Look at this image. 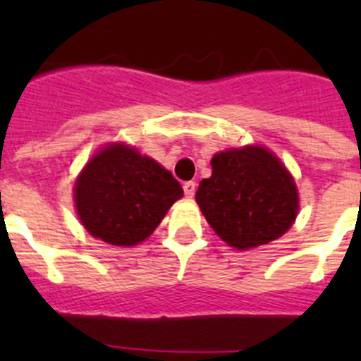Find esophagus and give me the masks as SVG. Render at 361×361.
Masks as SVG:
<instances>
[{
    "label": "esophagus",
    "instance_id": "esophagus-1",
    "mask_svg": "<svg viewBox=\"0 0 361 361\" xmlns=\"http://www.w3.org/2000/svg\"><path fill=\"white\" fill-rule=\"evenodd\" d=\"M184 195H186V199H193V195H195L197 191V184L193 183V180H188V183H184Z\"/></svg>",
    "mask_w": 361,
    "mask_h": 361
}]
</instances>
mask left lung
Instances as JSON below:
<instances>
[{
	"label": "left lung",
	"mask_w": 361,
	"mask_h": 361,
	"mask_svg": "<svg viewBox=\"0 0 361 361\" xmlns=\"http://www.w3.org/2000/svg\"><path fill=\"white\" fill-rule=\"evenodd\" d=\"M213 173L200 180L195 200L229 245L250 250L282 237L298 212L289 171L266 148L247 146L215 155Z\"/></svg>",
	"instance_id": "8db88e82"
}]
</instances>
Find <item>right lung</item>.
Here are the masks:
<instances>
[{
  "label": "right lung",
  "mask_w": 361,
  "mask_h": 361,
  "mask_svg": "<svg viewBox=\"0 0 361 361\" xmlns=\"http://www.w3.org/2000/svg\"><path fill=\"white\" fill-rule=\"evenodd\" d=\"M73 191L82 226L111 245L145 240L183 197L170 171L123 145L101 149L79 175Z\"/></svg>",
  "instance_id": "obj_1"
}]
</instances>
